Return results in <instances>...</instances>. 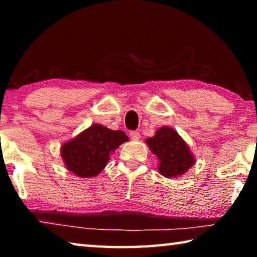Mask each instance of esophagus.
Segmentation results:
<instances>
[{
	"label": "esophagus",
	"mask_w": 257,
	"mask_h": 257,
	"mask_svg": "<svg viewBox=\"0 0 257 257\" xmlns=\"http://www.w3.org/2000/svg\"><path fill=\"white\" fill-rule=\"evenodd\" d=\"M130 138L133 139V141H138L139 138H141V134L138 132H130Z\"/></svg>",
	"instance_id": "esophagus-1"
}]
</instances>
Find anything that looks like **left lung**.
Returning a JSON list of instances; mask_svg holds the SVG:
<instances>
[{
    "instance_id": "obj_1",
    "label": "left lung",
    "mask_w": 257,
    "mask_h": 257,
    "mask_svg": "<svg viewBox=\"0 0 257 257\" xmlns=\"http://www.w3.org/2000/svg\"><path fill=\"white\" fill-rule=\"evenodd\" d=\"M144 142L159 160V172L169 179L184 176L196 163V158L185 139L168 125L159 128L153 137Z\"/></svg>"
}]
</instances>
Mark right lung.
Masks as SVG:
<instances>
[{"label": "right lung", "mask_w": 257, "mask_h": 257, "mask_svg": "<svg viewBox=\"0 0 257 257\" xmlns=\"http://www.w3.org/2000/svg\"><path fill=\"white\" fill-rule=\"evenodd\" d=\"M122 130L94 123L61 145L60 155L67 170L79 178H93L102 172L112 153L128 142Z\"/></svg>", "instance_id": "right-lung-1"}]
</instances>
